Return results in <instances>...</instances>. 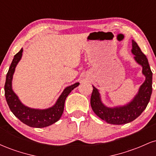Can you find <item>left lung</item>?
<instances>
[{"mask_svg":"<svg viewBox=\"0 0 156 156\" xmlns=\"http://www.w3.org/2000/svg\"><path fill=\"white\" fill-rule=\"evenodd\" d=\"M132 53L135 55L134 58L142 66V73L146 77L145 81L141 86L139 93L133 101L123 107L108 108L102 103L98 89L93 87L90 100L93 112L109 124L123 125L136 119L146 108L151 97L153 73L150 69L148 60L134 40L132 41Z\"/></svg>","mask_w":156,"mask_h":156,"instance_id":"1","label":"left lung"}]
</instances>
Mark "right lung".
Wrapping results in <instances>:
<instances>
[{
	"instance_id": "1",
	"label": "right lung",
	"mask_w": 156,
	"mask_h": 156,
	"mask_svg": "<svg viewBox=\"0 0 156 156\" xmlns=\"http://www.w3.org/2000/svg\"><path fill=\"white\" fill-rule=\"evenodd\" d=\"M22 53L23 49H21L17 54L15 55L6 74V83L4 86L6 102L12 112L24 124L33 128H44L49 126L58 121L62 117L64 112V102L66 98L73 89L79 85V83H76L65 88L58 98L56 103L51 108L44 110H39L25 106L19 101L17 96L14 93L12 89V76L16 66L22 57Z\"/></svg>"
}]
</instances>
